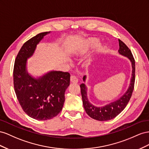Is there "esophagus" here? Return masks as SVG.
Listing matches in <instances>:
<instances>
[{"mask_svg":"<svg viewBox=\"0 0 149 149\" xmlns=\"http://www.w3.org/2000/svg\"><path fill=\"white\" fill-rule=\"evenodd\" d=\"M70 81L72 83H77L78 82V79L75 75H72L70 77Z\"/></svg>","mask_w":149,"mask_h":149,"instance_id":"esophagus-1","label":"esophagus"}]
</instances>
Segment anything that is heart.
<instances>
[{
  "instance_id": "obj_1",
  "label": "heart",
  "mask_w": 149,
  "mask_h": 149,
  "mask_svg": "<svg viewBox=\"0 0 149 149\" xmlns=\"http://www.w3.org/2000/svg\"><path fill=\"white\" fill-rule=\"evenodd\" d=\"M97 44V42L96 40H91V45L92 46V47H95L96 45Z\"/></svg>"
}]
</instances>
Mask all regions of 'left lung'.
Segmentation results:
<instances>
[{
  "instance_id": "8db88e82",
  "label": "left lung",
  "mask_w": 149,
  "mask_h": 149,
  "mask_svg": "<svg viewBox=\"0 0 149 149\" xmlns=\"http://www.w3.org/2000/svg\"><path fill=\"white\" fill-rule=\"evenodd\" d=\"M119 42V50L118 53L125 57H127L132 63V74L130 79V84L127 92L118 100L112 102L104 107H96L92 105L88 101L87 94V87L84 84H80V91H81L83 105L86 113L93 119L99 121H107L111 120L117 116L124 110L129 103L130 99L134 91L135 84V60L130 50L124 42L118 39ZM86 76L83 77V80H86Z\"/></svg>"
}]
</instances>
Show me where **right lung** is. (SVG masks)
<instances>
[{
    "label": "right lung",
    "instance_id": "right-lung-1",
    "mask_svg": "<svg viewBox=\"0 0 149 149\" xmlns=\"http://www.w3.org/2000/svg\"><path fill=\"white\" fill-rule=\"evenodd\" d=\"M50 32L40 33L25 42L16 57L14 67V86L19 102L29 117L46 120L57 116L65 101V92L70 84L69 72L51 71L38 79L26 69L27 58L37 45Z\"/></svg>",
    "mask_w": 149,
    "mask_h": 149
}]
</instances>
